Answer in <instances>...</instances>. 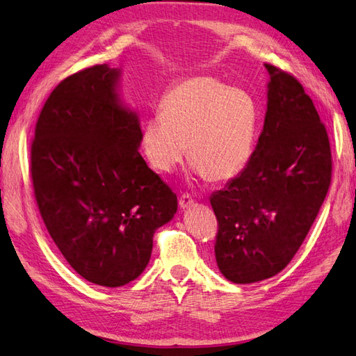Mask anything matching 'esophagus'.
<instances>
[{
    "label": "esophagus",
    "instance_id": "1",
    "mask_svg": "<svg viewBox=\"0 0 356 356\" xmlns=\"http://www.w3.org/2000/svg\"><path fill=\"white\" fill-rule=\"evenodd\" d=\"M179 206H180V209H188V207H191V206H195V200H193V197L190 196V195H184L179 197Z\"/></svg>",
    "mask_w": 356,
    "mask_h": 356
}]
</instances>
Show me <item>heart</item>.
I'll list each match as a JSON object with an SVG mask.
<instances>
[{"label":"heart","instance_id":"heart-1","mask_svg":"<svg viewBox=\"0 0 356 356\" xmlns=\"http://www.w3.org/2000/svg\"><path fill=\"white\" fill-rule=\"evenodd\" d=\"M261 114L254 99L213 76L193 75L174 83L160 99V116L143 129L149 165L171 172L185 159L201 177L226 182L248 166Z\"/></svg>","mask_w":356,"mask_h":356}]
</instances>
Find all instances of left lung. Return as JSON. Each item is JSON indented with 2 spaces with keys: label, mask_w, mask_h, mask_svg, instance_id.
Segmentation results:
<instances>
[{
  "label": "left lung",
  "mask_w": 356,
  "mask_h": 356,
  "mask_svg": "<svg viewBox=\"0 0 356 356\" xmlns=\"http://www.w3.org/2000/svg\"><path fill=\"white\" fill-rule=\"evenodd\" d=\"M268 102L248 166L215 191V257L236 284L280 273L308 236L331 184L327 129L293 75L265 64Z\"/></svg>",
  "instance_id": "1"
}]
</instances>
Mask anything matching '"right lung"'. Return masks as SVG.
<instances>
[{
	"label": "right lung",
	"instance_id": "obj_1",
	"mask_svg": "<svg viewBox=\"0 0 356 356\" xmlns=\"http://www.w3.org/2000/svg\"><path fill=\"white\" fill-rule=\"evenodd\" d=\"M119 70L99 64L58 84L35 122L31 179L47 231L84 280L119 287L149 264L177 196L138 152L136 113L119 104Z\"/></svg>",
	"mask_w": 356,
	"mask_h": 356
}]
</instances>
